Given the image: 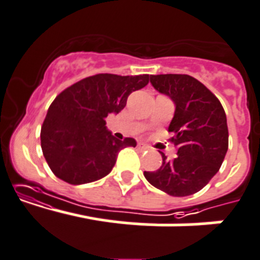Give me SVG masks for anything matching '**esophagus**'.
Listing matches in <instances>:
<instances>
[{"mask_svg":"<svg viewBox=\"0 0 260 260\" xmlns=\"http://www.w3.org/2000/svg\"><path fill=\"white\" fill-rule=\"evenodd\" d=\"M138 148H139L140 150H148V149H149V147H148V145H144V144H138Z\"/></svg>","mask_w":260,"mask_h":260,"instance_id":"34e87169","label":"esophagus"}]
</instances>
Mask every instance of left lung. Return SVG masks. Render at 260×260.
Returning a JSON list of instances; mask_svg holds the SVG:
<instances>
[{
    "instance_id": "left-lung-1",
    "label": "left lung",
    "mask_w": 260,
    "mask_h": 260,
    "mask_svg": "<svg viewBox=\"0 0 260 260\" xmlns=\"http://www.w3.org/2000/svg\"><path fill=\"white\" fill-rule=\"evenodd\" d=\"M150 83L175 103L169 132L177 149L167 160L163 153L157 171L144 176L157 189L172 197H187L206 186L218 172L229 149V128L218 98L195 78L185 74L152 75Z\"/></svg>"
}]
</instances>
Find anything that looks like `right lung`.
I'll return each instance as SVG.
<instances>
[{"label": "right lung", "mask_w": 260, "mask_h": 260, "mask_svg": "<svg viewBox=\"0 0 260 260\" xmlns=\"http://www.w3.org/2000/svg\"><path fill=\"white\" fill-rule=\"evenodd\" d=\"M150 76L97 74L61 91L49 106L41 130L43 155L58 179L71 185L97 181L111 172L133 138L116 139L106 117L126 106L130 93L144 88Z\"/></svg>", "instance_id": "obj_1"}]
</instances>
